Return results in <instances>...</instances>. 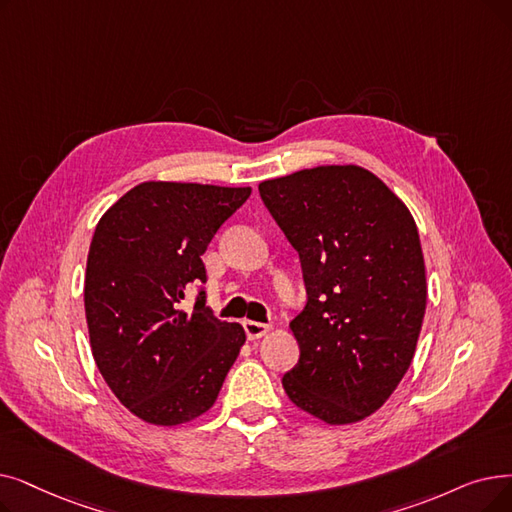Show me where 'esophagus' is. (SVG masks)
Instances as JSON below:
<instances>
[{
	"label": "esophagus",
	"mask_w": 512,
	"mask_h": 512,
	"mask_svg": "<svg viewBox=\"0 0 512 512\" xmlns=\"http://www.w3.org/2000/svg\"><path fill=\"white\" fill-rule=\"evenodd\" d=\"M242 326H244V332H247V339L249 341L261 339L265 332L270 330V324H261V322H253V320H244Z\"/></svg>",
	"instance_id": "34e87169"
}]
</instances>
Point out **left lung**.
Segmentation results:
<instances>
[{"mask_svg":"<svg viewBox=\"0 0 512 512\" xmlns=\"http://www.w3.org/2000/svg\"><path fill=\"white\" fill-rule=\"evenodd\" d=\"M259 194L299 253L307 293L291 322L299 362L282 387L328 425L358 422L404 379L425 318L414 217L358 165L303 169L261 182Z\"/></svg>","mask_w":512,"mask_h":512,"instance_id":"8db88e82","label":"left lung"}]
</instances>
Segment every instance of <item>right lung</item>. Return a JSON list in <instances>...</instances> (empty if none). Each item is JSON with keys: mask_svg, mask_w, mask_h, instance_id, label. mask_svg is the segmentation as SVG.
Returning a JSON list of instances; mask_svg holds the SVG:
<instances>
[{"mask_svg": "<svg viewBox=\"0 0 512 512\" xmlns=\"http://www.w3.org/2000/svg\"><path fill=\"white\" fill-rule=\"evenodd\" d=\"M251 188L144 182L98 221L85 270V318L96 366L119 402L150 425L205 414L238 358L244 330L217 320L201 255Z\"/></svg>", "mask_w": 512, "mask_h": 512, "instance_id": "right-lung-1", "label": "right lung"}]
</instances>
